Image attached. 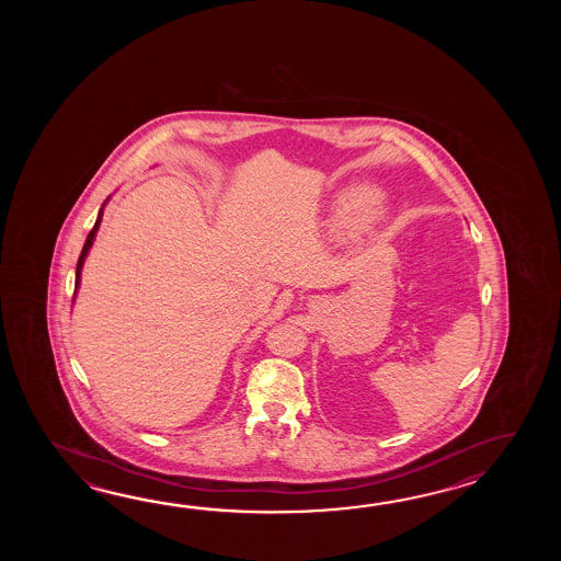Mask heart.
Listing matches in <instances>:
<instances>
[{
	"label": "heart",
	"instance_id": "b5f03b06",
	"mask_svg": "<svg viewBox=\"0 0 561 561\" xmlns=\"http://www.w3.org/2000/svg\"><path fill=\"white\" fill-rule=\"evenodd\" d=\"M381 194L373 186H346L334 194L331 210L334 220L343 227L355 228V230H367L375 222L381 206Z\"/></svg>",
	"mask_w": 561,
	"mask_h": 561
}]
</instances>
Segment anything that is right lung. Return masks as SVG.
<instances>
[{"mask_svg": "<svg viewBox=\"0 0 561 561\" xmlns=\"http://www.w3.org/2000/svg\"><path fill=\"white\" fill-rule=\"evenodd\" d=\"M110 198H106V203ZM106 203L102 204V208H100V213H98V218H95V225L92 230H90V234H88V239L84 242V249H82V254H80V259H78V266H76V288H73V300H76V295H78V288H80V280H82V268H84L85 256H88V252L92 249V244H94L95 232H98V228H100V222H102V215H104V206Z\"/></svg>", "mask_w": 561, "mask_h": 561, "instance_id": "obj_1", "label": "right lung"}]
</instances>
